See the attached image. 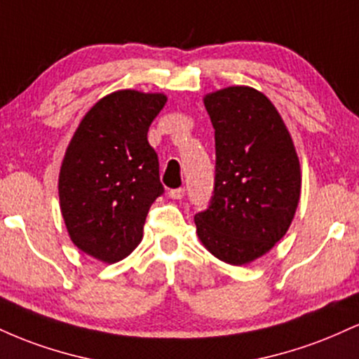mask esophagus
<instances>
[{"instance_id":"1","label":"esophagus","mask_w":359,"mask_h":359,"mask_svg":"<svg viewBox=\"0 0 359 359\" xmlns=\"http://www.w3.org/2000/svg\"><path fill=\"white\" fill-rule=\"evenodd\" d=\"M184 194H185L184 189H172V191H168V197H170V199L179 201V199H182Z\"/></svg>"}]
</instances>
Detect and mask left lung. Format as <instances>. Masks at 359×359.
I'll use <instances>...</instances> for the list:
<instances>
[{"instance_id":"left-lung-1","label":"left lung","mask_w":359,"mask_h":359,"mask_svg":"<svg viewBox=\"0 0 359 359\" xmlns=\"http://www.w3.org/2000/svg\"><path fill=\"white\" fill-rule=\"evenodd\" d=\"M216 140V185L196 231L209 253L248 265L285 236L300 201L302 174L294 140L269 97L250 86L208 93Z\"/></svg>"}]
</instances>
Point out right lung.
Segmentation results:
<instances>
[{
	"label": "right lung",
	"mask_w": 359,
	"mask_h": 359,
	"mask_svg": "<svg viewBox=\"0 0 359 359\" xmlns=\"http://www.w3.org/2000/svg\"><path fill=\"white\" fill-rule=\"evenodd\" d=\"M163 93L114 90L90 108L65 148L59 201L69 238L102 263L126 258L142 243L150 205L163 192L148 128Z\"/></svg>",
	"instance_id": "1"
}]
</instances>
